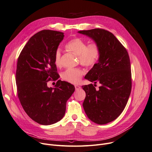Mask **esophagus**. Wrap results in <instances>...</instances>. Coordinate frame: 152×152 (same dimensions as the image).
Wrapping results in <instances>:
<instances>
[{
	"label": "esophagus",
	"instance_id": "34e87169",
	"mask_svg": "<svg viewBox=\"0 0 152 152\" xmlns=\"http://www.w3.org/2000/svg\"><path fill=\"white\" fill-rule=\"evenodd\" d=\"M75 90H78V89H80V86H78V85H75Z\"/></svg>",
	"mask_w": 152,
	"mask_h": 152
}]
</instances>
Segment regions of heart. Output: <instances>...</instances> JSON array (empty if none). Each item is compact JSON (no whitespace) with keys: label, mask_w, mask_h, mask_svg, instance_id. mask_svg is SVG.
<instances>
[{"label":"heart","mask_w":152,"mask_h":152,"mask_svg":"<svg viewBox=\"0 0 152 152\" xmlns=\"http://www.w3.org/2000/svg\"><path fill=\"white\" fill-rule=\"evenodd\" d=\"M66 48L78 56L79 62L84 66L93 67L99 61L101 50L99 46L96 42L88 45L87 42L82 39L75 38L67 43ZM54 62L57 67L61 66V50L60 49L56 50ZM84 74V70L80 68L69 69L63 72L62 78L63 80L69 83H77Z\"/></svg>","instance_id":"1"}]
</instances>
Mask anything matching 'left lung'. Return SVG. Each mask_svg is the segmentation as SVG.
I'll use <instances>...</instances> for the list:
<instances>
[{
  "mask_svg": "<svg viewBox=\"0 0 152 152\" xmlns=\"http://www.w3.org/2000/svg\"><path fill=\"white\" fill-rule=\"evenodd\" d=\"M98 45L101 55L98 63L85 77L93 84L83 85L86 97L83 106L87 117L98 124H106L122 113L132 88L131 69L126 49L111 32L95 28L79 31ZM101 84L96 90L95 84Z\"/></svg>",
  "mask_w": 152,
  "mask_h": 152,
  "instance_id": "1",
  "label": "left lung"
}]
</instances>
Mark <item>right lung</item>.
<instances>
[{
    "label": "right lung",
    "instance_id": "1",
    "mask_svg": "<svg viewBox=\"0 0 152 152\" xmlns=\"http://www.w3.org/2000/svg\"><path fill=\"white\" fill-rule=\"evenodd\" d=\"M64 33L42 30L28 40L18 58L16 83L24 111L41 125L56 123L64 116L66 103L75 91L73 85L58 80L54 55ZM49 80H57L55 88Z\"/></svg>",
    "mask_w": 152,
    "mask_h": 152
}]
</instances>
